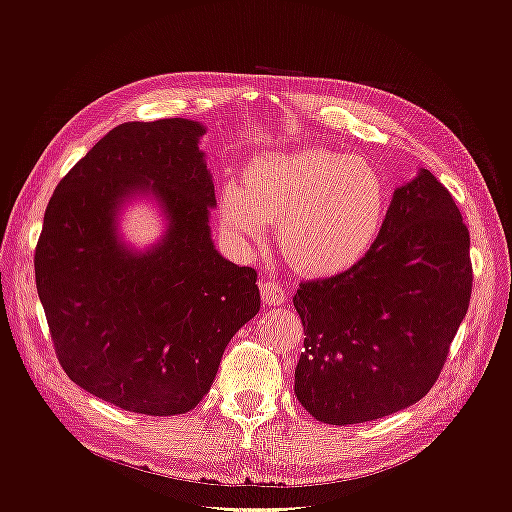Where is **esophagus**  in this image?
I'll return each instance as SVG.
<instances>
[{
	"instance_id": "34e87169",
	"label": "esophagus",
	"mask_w": 512,
	"mask_h": 512,
	"mask_svg": "<svg viewBox=\"0 0 512 512\" xmlns=\"http://www.w3.org/2000/svg\"><path fill=\"white\" fill-rule=\"evenodd\" d=\"M260 297L267 305H282L286 301V290L275 277H265L260 282Z\"/></svg>"
}]
</instances>
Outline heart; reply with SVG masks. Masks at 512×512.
I'll return each mask as SVG.
<instances>
[{
  "label": "heart",
  "instance_id": "1",
  "mask_svg": "<svg viewBox=\"0 0 512 512\" xmlns=\"http://www.w3.org/2000/svg\"><path fill=\"white\" fill-rule=\"evenodd\" d=\"M389 213L386 181L363 158L331 149L258 156L243 181L226 183L218 218L243 252L265 243L277 224L284 258L314 277L354 269L374 250Z\"/></svg>",
  "mask_w": 512,
  "mask_h": 512
}]
</instances>
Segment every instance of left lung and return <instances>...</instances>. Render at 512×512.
I'll list each match as a JSON object with an SVG mask.
<instances>
[{"mask_svg":"<svg viewBox=\"0 0 512 512\" xmlns=\"http://www.w3.org/2000/svg\"><path fill=\"white\" fill-rule=\"evenodd\" d=\"M470 294V232L453 196L418 168L393 192L365 260L294 294L305 331L294 395L329 425L416 404L440 376Z\"/></svg>","mask_w":512,"mask_h":512,"instance_id":"left-lung-1","label":"left lung"}]
</instances>
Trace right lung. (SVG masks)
<instances>
[{"instance_id": "right-lung-1", "label": "right lung", "mask_w": 512, "mask_h": 512, "mask_svg": "<svg viewBox=\"0 0 512 512\" xmlns=\"http://www.w3.org/2000/svg\"><path fill=\"white\" fill-rule=\"evenodd\" d=\"M192 119L121 123L59 181L36 247V288L68 378L121 410L173 416L203 399L222 354L260 309L256 271L215 250L211 170ZM151 197L156 243L118 218Z\"/></svg>"}]
</instances>
